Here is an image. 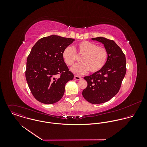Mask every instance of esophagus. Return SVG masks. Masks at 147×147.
<instances>
[{"label":"esophagus","mask_w":147,"mask_h":147,"mask_svg":"<svg viewBox=\"0 0 147 147\" xmlns=\"http://www.w3.org/2000/svg\"><path fill=\"white\" fill-rule=\"evenodd\" d=\"M74 79L75 80H82V78L80 77V76H74Z\"/></svg>","instance_id":"esophagus-1"}]
</instances>
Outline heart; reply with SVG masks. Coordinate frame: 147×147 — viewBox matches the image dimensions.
<instances>
[{
  "instance_id": "obj_1",
  "label": "heart",
  "mask_w": 147,
  "mask_h": 147,
  "mask_svg": "<svg viewBox=\"0 0 147 147\" xmlns=\"http://www.w3.org/2000/svg\"><path fill=\"white\" fill-rule=\"evenodd\" d=\"M63 59L67 65L72 67L78 59L82 57V63L74 66L72 71L76 75H83L89 70L96 73L105 65L108 58V51L104 46L88 41H83L76 45L75 50L71 46L65 47L62 54Z\"/></svg>"
}]
</instances>
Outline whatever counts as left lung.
<instances>
[{
    "mask_svg": "<svg viewBox=\"0 0 147 147\" xmlns=\"http://www.w3.org/2000/svg\"><path fill=\"white\" fill-rule=\"evenodd\" d=\"M92 40L104 45L108 51V58L100 71L84 77L88 85L82 94L89 102L99 104L108 101L119 92L126 75V57L113 40L104 37L93 38Z\"/></svg>",
    "mask_w": 147,
    "mask_h": 147,
    "instance_id": "obj_1",
    "label": "left lung"
}]
</instances>
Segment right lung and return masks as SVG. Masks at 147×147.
I'll return each mask as SVG.
<instances>
[{"instance_id":"obj_1","label":"right lung","mask_w":147,"mask_h":147,"mask_svg":"<svg viewBox=\"0 0 147 147\" xmlns=\"http://www.w3.org/2000/svg\"><path fill=\"white\" fill-rule=\"evenodd\" d=\"M74 41L52 35L41 38L33 46L27 58L25 77L32 94L40 102L52 104L59 101L65 85L74 79L62 54Z\"/></svg>"}]
</instances>
